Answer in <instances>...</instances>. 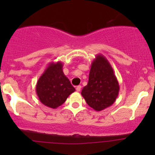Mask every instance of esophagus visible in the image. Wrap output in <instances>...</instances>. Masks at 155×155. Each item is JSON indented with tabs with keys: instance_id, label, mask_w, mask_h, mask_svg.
Listing matches in <instances>:
<instances>
[{
	"instance_id": "obj_1",
	"label": "esophagus",
	"mask_w": 155,
	"mask_h": 155,
	"mask_svg": "<svg viewBox=\"0 0 155 155\" xmlns=\"http://www.w3.org/2000/svg\"><path fill=\"white\" fill-rule=\"evenodd\" d=\"M81 87L80 86V85H79V86L76 87V91H77V92H80V90H81Z\"/></svg>"
}]
</instances>
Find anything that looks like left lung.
<instances>
[{"instance_id": "8db88e82", "label": "left lung", "mask_w": 155, "mask_h": 155, "mask_svg": "<svg viewBox=\"0 0 155 155\" xmlns=\"http://www.w3.org/2000/svg\"><path fill=\"white\" fill-rule=\"evenodd\" d=\"M120 85L108 60L101 54L96 55L91 63L87 84L81 95L90 107L97 111L111 106L116 101Z\"/></svg>"}]
</instances>
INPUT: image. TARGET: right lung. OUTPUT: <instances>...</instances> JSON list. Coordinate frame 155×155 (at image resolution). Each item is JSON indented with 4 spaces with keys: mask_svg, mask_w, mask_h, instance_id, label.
I'll list each match as a JSON object with an SVG mask.
<instances>
[{
    "mask_svg": "<svg viewBox=\"0 0 155 155\" xmlns=\"http://www.w3.org/2000/svg\"><path fill=\"white\" fill-rule=\"evenodd\" d=\"M63 67V63L60 61L49 63L37 81L36 94L41 104L47 107H59L75 91L64 74Z\"/></svg>",
    "mask_w": 155,
    "mask_h": 155,
    "instance_id": "add662e5",
    "label": "right lung"
}]
</instances>
